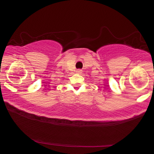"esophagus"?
I'll return each mask as SVG.
<instances>
[{"mask_svg":"<svg viewBox=\"0 0 154 154\" xmlns=\"http://www.w3.org/2000/svg\"><path fill=\"white\" fill-rule=\"evenodd\" d=\"M76 72L77 73H82V70L81 69H77L76 72Z\"/></svg>","mask_w":154,"mask_h":154,"instance_id":"34e87169","label":"esophagus"}]
</instances>
